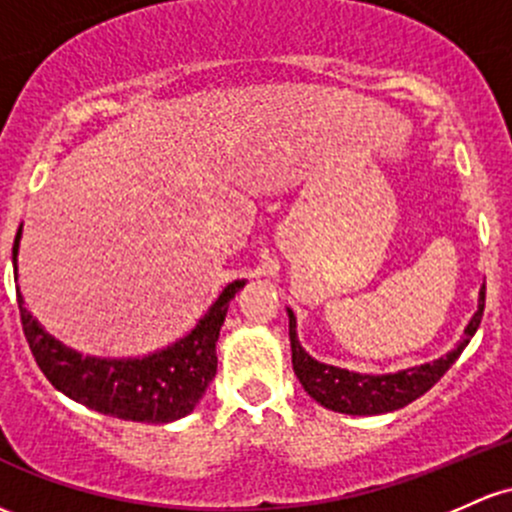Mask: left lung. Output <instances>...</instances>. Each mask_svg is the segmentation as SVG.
<instances>
[{"label": "left lung", "instance_id": "1", "mask_svg": "<svg viewBox=\"0 0 512 512\" xmlns=\"http://www.w3.org/2000/svg\"><path fill=\"white\" fill-rule=\"evenodd\" d=\"M486 306V286L479 291V306H476L474 316L466 323L462 340L447 352V355L432 359V362L415 364V367L398 369V372L386 374H362L350 372V369L333 367V364L318 362L308 355L301 347L299 335H296V316L291 308H286L289 316V342H291V364H294V374L299 376L303 391L320 403L323 408L345 415H381L398 411V408L408 406L415 398L430 391L442 374L457 362L464 347L474 338L479 330L481 316H484Z\"/></svg>", "mask_w": 512, "mask_h": 512}]
</instances>
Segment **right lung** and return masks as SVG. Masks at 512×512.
<instances>
[{
  "mask_svg": "<svg viewBox=\"0 0 512 512\" xmlns=\"http://www.w3.org/2000/svg\"><path fill=\"white\" fill-rule=\"evenodd\" d=\"M24 228L14 240V279L19 282V247ZM245 286L235 279L221 291L187 335L167 347L140 357L82 355L48 333L26 308L24 294L16 289L24 335L36 364L46 379L67 398L133 423H172L199 406L216 376V342L226 320L228 303Z\"/></svg>",
  "mask_w": 512,
  "mask_h": 512,
  "instance_id": "obj_1",
  "label": "right lung"
}]
</instances>
